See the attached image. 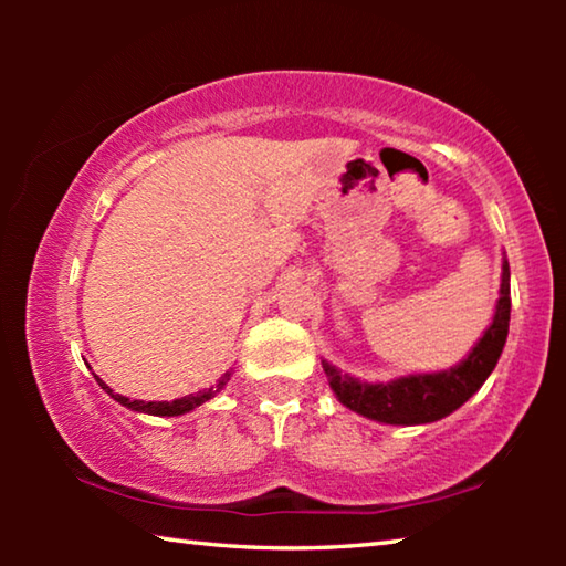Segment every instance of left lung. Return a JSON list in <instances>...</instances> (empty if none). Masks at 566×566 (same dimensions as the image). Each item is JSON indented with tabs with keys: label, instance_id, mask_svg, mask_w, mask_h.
Segmentation results:
<instances>
[{
	"label": "left lung",
	"instance_id": "left-lung-1",
	"mask_svg": "<svg viewBox=\"0 0 566 566\" xmlns=\"http://www.w3.org/2000/svg\"><path fill=\"white\" fill-rule=\"evenodd\" d=\"M510 264L504 260L494 319L486 327L484 337L474 344V349L457 367L369 385V381L342 375L329 361H322L324 375H327L329 387L342 405L361 417L385 421V424H429V421L442 419L462 407L492 375L504 349L506 334H510Z\"/></svg>",
	"mask_w": 566,
	"mask_h": 566
}]
</instances>
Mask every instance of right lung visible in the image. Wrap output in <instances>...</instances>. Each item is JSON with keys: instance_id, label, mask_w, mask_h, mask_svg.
Returning <instances> with one entry per match:
<instances>
[{"instance_id": "obj_1", "label": "right lung", "mask_w": 566, "mask_h": 566, "mask_svg": "<svg viewBox=\"0 0 566 566\" xmlns=\"http://www.w3.org/2000/svg\"><path fill=\"white\" fill-rule=\"evenodd\" d=\"M229 377H232V371H227V375H224L222 379H219L214 387H209V389H205V391H197V395L175 399V401H142V399H129V397H122V395H117V391H114V389H109L99 377H97V381H99V387H102L104 391H107V395H109L114 401H119L122 407H127V409H132V411H145V415H155V417H179V415H187V411H191V409L199 407V405H205V401L212 399V397L217 395V391H222L224 385L229 381Z\"/></svg>"}]
</instances>
